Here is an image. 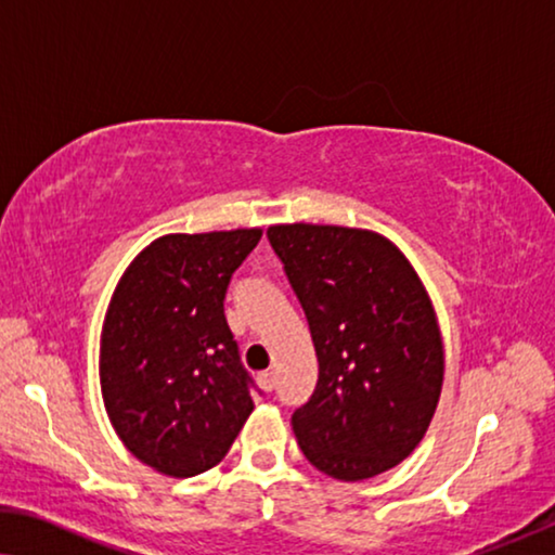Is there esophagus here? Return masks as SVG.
<instances>
[{
    "label": "esophagus",
    "mask_w": 555,
    "mask_h": 555,
    "mask_svg": "<svg viewBox=\"0 0 555 555\" xmlns=\"http://www.w3.org/2000/svg\"><path fill=\"white\" fill-rule=\"evenodd\" d=\"M259 385L267 389V392H274V387H276V372H271V370H267V372H261L259 374Z\"/></svg>",
    "instance_id": "obj_1"
}]
</instances>
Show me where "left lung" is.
I'll list each match as a JSON object with an SVG mask.
<instances>
[{"mask_svg": "<svg viewBox=\"0 0 555 555\" xmlns=\"http://www.w3.org/2000/svg\"><path fill=\"white\" fill-rule=\"evenodd\" d=\"M267 236L319 359L314 392L292 415L304 457L337 480L389 470L423 440L442 389L425 286L379 233L292 223Z\"/></svg>", "mask_w": 555, "mask_h": 555, "instance_id": "left-lung-1", "label": "left lung"}]
</instances>
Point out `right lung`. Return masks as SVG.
<instances>
[{"label":"right lung","mask_w":555,"mask_h":555,"mask_svg":"<svg viewBox=\"0 0 555 555\" xmlns=\"http://www.w3.org/2000/svg\"><path fill=\"white\" fill-rule=\"evenodd\" d=\"M259 238V229L170 233L115 288L100 345L105 410L125 448L158 473L193 478L221 463L251 415L256 385L223 301Z\"/></svg>","instance_id":"obj_1"}]
</instances>
